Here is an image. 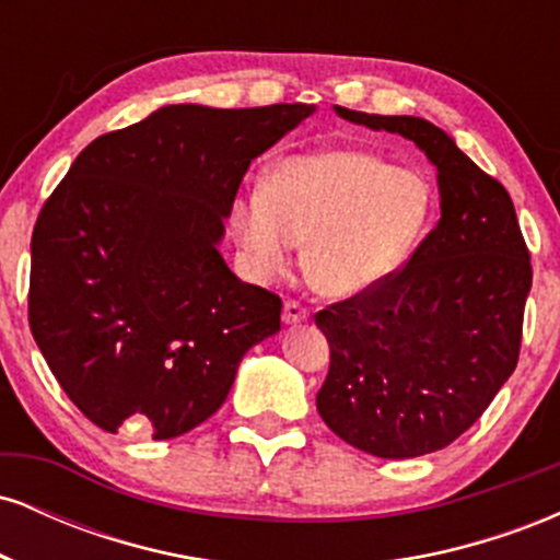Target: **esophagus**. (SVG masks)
I'll return each mask as SVG.
<instances>
[{
    "label": "esophagus",
    "instance_id": "34e87169",
    "mask_svg": "<svg viewBox=\"0 0 560 560\" xmlns=\"http://www.w3.org/2000/svg\"><path fill=\"white\" fill-rule=\"evenodd\" d=\"M307 318H311V313H307V307H302L298 300H287L284 302V324H289V326L305 324Z\"/></svg>",
    "mask_w": 560,
    "mask_h": 560
}]
</instances>
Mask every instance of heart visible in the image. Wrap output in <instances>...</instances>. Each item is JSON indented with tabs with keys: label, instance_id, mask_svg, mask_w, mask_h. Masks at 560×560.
Listing matches in <instances>:
<instances>
[{
	"label": "heart",
	"instance_id": "obj_1",
	"mask_svg": "<svg viewBox=\"0 0 560 560\" xmlns=\"http://www.w3.org/2000/svg\"><path fill=\"white\" fill-rule=\"evenodd\" d=\"M432 213V186L361 150L289 158L268 173L262 195L240 197L231 229L258 276L284 271L305 242V276L326 298H355L408 258Z\"/></svg>",
	"mask_w": 560,
	"mask_h": 560
}]
</instances>
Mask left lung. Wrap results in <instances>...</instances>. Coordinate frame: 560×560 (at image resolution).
Segmentation results:
<instances>
[{"instance_id":"obj_1","label":"left lung","mask_w":560,"mask_h":560,"mask_svg":"<svg viewBox=\"0 0 560 560\" xmlns=\"http://www.w3.org/2000/svg\"><path fill=\"white\" fill-rule=\"evenodd\" d=\"M400 133L436 165L440 223L382 284L316 313L331 363L320 419L378 458H416L458 440L518 363L529 249L505 186L413 115L334 107Z\"/></svg>"}]
</instances>
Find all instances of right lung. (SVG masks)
<instances>
[{
	"instance_id": "right-lung-1",
	"label": "right lung",
	"mask_w": 560,
	"mask_h": 560,
	"mask_svg": "<svg viewBox=\"0 0 560 560\" xmlns=\"http://www.w3.org/2000/svg\"><path fill=\"white\" fill-rule=\"evenodd\" d=\"M316 107H160L102 133L31 236L28 324L75 408L105 432L186 434L226 400L244 352L281 329V298L218 253L249 163Z\"/></svg>"
}]
</instances>
